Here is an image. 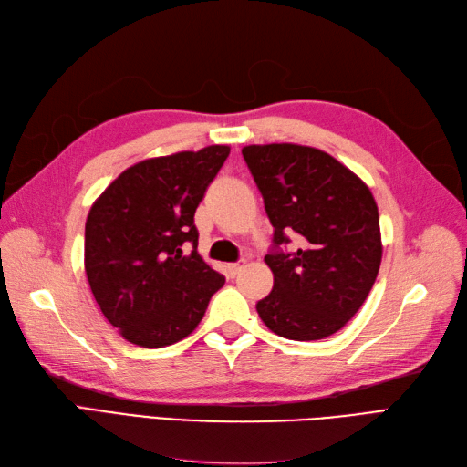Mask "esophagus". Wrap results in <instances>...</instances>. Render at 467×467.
Listing matches in <instances>:
<instances>
[{
    "instance_id": "obj_1",
    "label": "esophagus",
    "mask_w": 467,
    "mask_h": 467,
    "mask_svg": "<svg viewBox=\"0 0 467 467\" xmlns=\"http://www.w3.org/2000/svg\"><path fill=\"white\" fill-rule=\"evenodd\" d=\"M242 268H244V263H232V265H228V275L232 278H235L239 273H242Z\"/></svg>"
}]
</instances>
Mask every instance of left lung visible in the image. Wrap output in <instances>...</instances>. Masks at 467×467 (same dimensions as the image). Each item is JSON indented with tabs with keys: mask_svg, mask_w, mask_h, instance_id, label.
Here are the masks:
<instances>
[{
	"mask_svg": "<svg viewBox=\"0 0 467 467\" xmlns=\"http://www.w3.org/2000/svg\"><path fill=\"white\" fill-rule=\"evenodd\" d=\"M242 153L275 228L265 257L275 286L257 302L259 317L292 341L337 333L355 317L379 271V216L370 189L317 148L253 144ZM288 234L299 237L298 250L281 251Z\"/></svg>",
	"mask_w": 467,
	"mask_h": 467,
	"instance_id": "8db88e82",
	"label": "left lung"
}]
</instances>
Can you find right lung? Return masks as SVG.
Wrapping results in <instances>:
<instances>
[{
  "label": "right lung",
  "instance_id": "obj_1",
  "mask_svg": "<svg viewBox=\"0 0 467 467\" xmlns=\"http://www.w3.org/2000/svg\"><path fill=\"white\" fill-rule=\"evenodd\" d=\"M230 146L144 160L93 202L86 275L95 302L126 341L161 348L191 335L225 278L196 251V206ZM193 245L191 254L182 249Z\"/></svg>",
  "mask_w": 467,
  "mask_h": 467
}]
</instances>
